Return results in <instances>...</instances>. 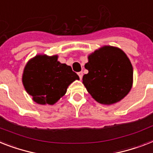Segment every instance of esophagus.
I'll use <instances>...</instances> for the list:
<instances>
[{
	"label": "esophagus",
	"instance_id": "34e87169",
	"mask_svg": "<svg viewBox=\"0 0 153 153\" xmlns=\"http://www.w3.org/2000/svg\"><path fill=\"white\" fill-rule=\"evenodd\" d=\"M78 74H79V78H80V79H82V76H83L82 71H80V72H79L78 73Z\"/></svg>",
	"mask_w": 153,
	"mask_h": 153
}]
</instances>
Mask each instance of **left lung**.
Masks as SVG:
<instances>
[{"instance_id": "left-lung-1", "label": "left lung", "mask_w": 153, "mask_h": 153, "mask_svg": "<svg viewBox=\"0 0 153 153\" xmlns=\"http://www.w3.org/2000/svg\"><path fill=\"white\" fill-rule=\"evenodd\" d=\"M82 83L97 102L110 105L123 100L133 85V67L117 47L105 45L88 56Z\"/></svg>"}]
</instances>
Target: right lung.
<instances>
[{
	"label": "right lung",
	"instance_id": "add662e5",
	"mask_svg": "<svg viewBox=\"0 0 153 153\" xmlns=\"http://www.w3.org/2000/svg\"><path fill=\"white\" fill-rule=\"evenodd\" d=\"M79 77L70 66L58 61V56L38 54L27 62L22 82L26 91L38 105H53L64 96L69 85Z\"/></svg>",
	"mask_w": 153,
	"mask_h": 153
}]
</instances>
